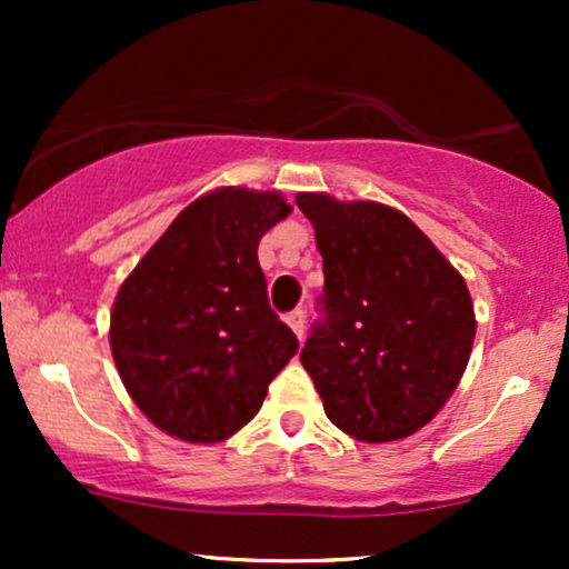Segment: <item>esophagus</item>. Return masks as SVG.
<instances>
[{
  "label": "esophagus",
  "mask_w": 569,
  "mask_h": 569,
  "mask_svg": "<svg viewBox=\"0 0 569 569\" xmlns=\"http://www.w3.org/2000/svg\"><path fill=\"white\" fill-rule=\"evenodd\" d=\"M286 323L291 326V331L297 335L299 339L305 337V310H291L289 316H286Z\"/></svg>",
  "instance_id": "esophagus-1"
}]
</instances>
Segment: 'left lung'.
Masks as SVG:
<instances>
[{"label": "left lung", "instance_id": "1", "mask_svg": "<svg viewBox=\"0 0 569 569\" xmlns=\"http://www.w3.org/2000/svg\"><path fill=\"white\" fill-rule=\"evenodd\" d=\"M323 257L321 321L302 367L326 417L358 441L407 439L439 415L471 358L466 280L409 217L382 202L299 192Z\"/></svg>", "mask_w": 569, "mask_h": 569}]
</instances>
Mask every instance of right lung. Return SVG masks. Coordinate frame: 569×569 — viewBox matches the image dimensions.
Returning <instances> with one entry per match:
<instances>
[{
  "label": "right lung",
  "mask_w": 569,
  "mask_h": 569,
  "mask_svg": "<svg viewBox=\"0 0 569 569\" xmlns=\"http://www.w3.org/2000/svg\"><path fill=\"white\" fill-rule=\"evenodd\" d=\"M280 192L189 202L117 291L109 345L130 398L168 436L217 443L253 420L299 342L272 312L257 248Z\"/></svg>",
  "instance_id": "add662e5"
}]
</instances>
